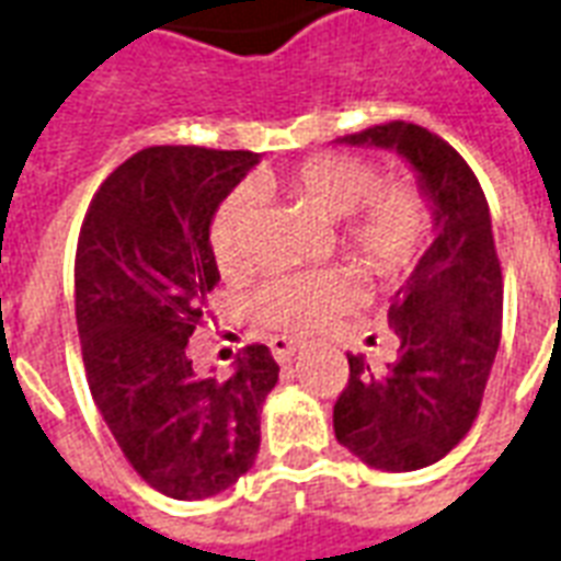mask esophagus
Segmentation results:
<instances>
[{"label":"esophagus","mask_w":561,"mask_h":561,"mask_svg":"<svg viewBox=\"0 0 561 561\" xmlns=\"http://www.w3.org/2000/svg\"><path fill=\"white\" fill-rule=\"evenodd\" d=\"M270 351H273V356H276V363H291L294 356H297V351H300V342H294V339H273L270 342Z\"/></svg>","instance_id":"esophagus-1"}]
</instances>
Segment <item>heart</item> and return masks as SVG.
I'll return each instance as SVG.
<instances>
[{
  "label": "heart",
  "mask_w": 561,
  "mask_h": 561,
  "mask_svg": "<svg viewBox=\"0 0 561 561\" xmlns=\"http://www.w3.org/2000/svg\"><path fill=\"white\" fill-rule=\"evenodd\" d=\"M264 186H279L323 217L344 219V247L380 279L408 270L428 238V207L416 190L408 184L377 186L375 165L354 153H314L282 175L264 178ZM252 214L255 193L249 186H238L217 207L210 249L222 270H234L243 261ZM354 297L351 270L323 267L270 279L252 306L273 333L306 335L327 327Z\"/></svg>",
  "instance_id": "b5f03b06"
}]
</instances>
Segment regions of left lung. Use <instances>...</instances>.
I'll return each instance as SVG.
<instances>
[{
  "label": "left lung",
  "mask_w": 561,
  "mask_h": 561,
  "mask_svg": "<svg viewBox=\"0 0 561 561\" xmlns=\"http://www.w3.org/2000/svg\"><path fill=\"white\" fill-rule=\"evenodd\" d=\"M339 142L396 151L413 169L434 228L389 300L396 359L375 368L363 354H347L335 439L375 470H422L467 437L500 347L502 270L491 207L463 157L419 124L389 122Z\"/></svg>",
  "instance_id": "8db88e82"
}]
</instances>
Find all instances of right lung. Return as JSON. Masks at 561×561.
Masks as SVG:
<instances>
[{"label": "right lung", "mask_w": 561, "mask_h": 561, "mask_svg": "<svg viewBox=\"0 0 561 561\" xmlns=\"http://www.w3.org/2000/svg\"><path fill=\"white\" fill-rule=\"evenodd\" d=\"M259 153L157 145L91 198L77 247V330L89 386L124 458L153 491L207 500L252 470L261 408L279 380L252 344L228 380L186 354L219 282L210 222Z\"/></svg>", "instance_id": "right-lung-1"}]
</instances>
